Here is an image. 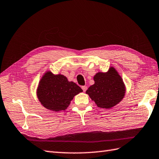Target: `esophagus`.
<instances>
[{"label":"esophagus","instance_id":"1","mask_svg":"<svg viewBox=\"0 0 159 159\" xmlns=\"http://www.w3.org/2000/svg\"><path fill=\"white\" fill-rule=\"evenodd\" d=\"M81 88H82V89H83V91L84 92H85L87 91V86H83Z\"/></svg>","mask_w":159,"mask_h":159}]
</instances>
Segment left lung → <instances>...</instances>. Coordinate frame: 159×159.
Segmentation results:
<instances>
[{"mask_svg": "<svg viewBox=\"0 0 159 159\" xmlns=\"http://www.w3.org/2000/svg\"><path fill=\"white\" fill-rule=\"evenodd\" d=\"M95 84L86 93L99 108H110L123 98L125 87L123 80L114 68L108 72H98L94 76Z\"/></svg>", "mask_w": 159, "mask_h": 159, "instance_id": "left-lung-1", "label": "left lung"}]
</instances>
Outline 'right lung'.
Listing matches in <instances>:
<instances>
[{
    "label": "right lung",
    "instance_id": "add662e5",
    "mask_svg": "<svg viewBox=\"0 0 159 159\" xmlns=\"http://www.w3.org/2000/svg\"><path fill=\"white\" fill-rule=\"evenodd\" d=\"M82 91L79 85L69 82L64 75H53L48 72L40 81L37 95L46 108L60 111L67 108L74 96Z\"/></svg>",
    "mask_w": 159,
    "mask_h": 159
}]
</instances>
